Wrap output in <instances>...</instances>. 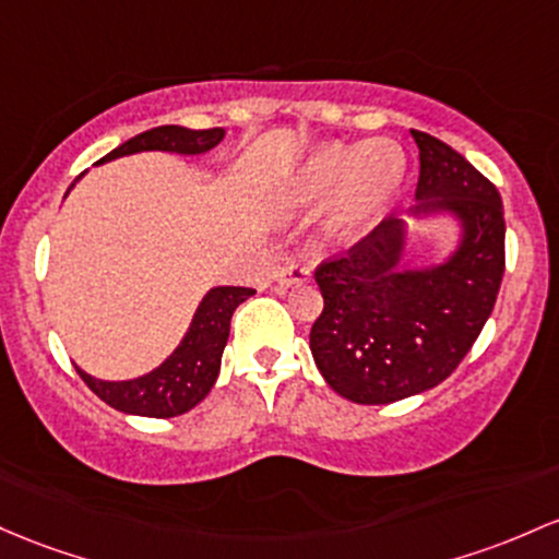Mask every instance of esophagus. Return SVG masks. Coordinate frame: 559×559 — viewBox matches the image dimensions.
<instances>
[{"instance_id": "obj_1", "label": "esophagus", "mask_w": 559, "mask_h": 559, "mask_svg": "<svg viewBox=\"0 0 559 559\" xmlns=\"http://www.w3.org/2000/svg\"><path fill=\"white\" fill-rule=\"evenodd\" d=\"M310 278H312L310 270L305 267V265H297V262H286V265L278 270V275H275V281H278L281 289H289V286L308 284Z\"/></svg>"}]
</instances>
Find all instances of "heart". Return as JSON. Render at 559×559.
<instances>
[{
  "label": "heart",
  "instance_id": "heart-1",
  "mask_svg": "<svg viewBox=\"0 0 559 559\" xmlns=\"http://www.w3.org/2000/svg\"><path fill=\"white\" fill-rule=\"evenodd\" d=\"M408 158L395 140L323 143L270 180L262 206L273 217H302L329 201L321 238L347 249L364 241L406 182Z\"/></svg>",
  "mask_w": 559,
  "mask_h": 559
}]
</instances>
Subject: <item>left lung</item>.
Returning <instances> with one entry per match:
<instances>
[{
    "instance_id": "left-lung-1",
    "label": "left lung",
    "mask_w": 559,
    "mask_h": 559,
    "mask_svg": "<svg viewBox=\"0 0 559 559\" xmlns=\"http://www.w3.org/2000/svg\"><path fill=\"white\" fill-rule=\"evenodd\" d=\"M411 138L419 148L416 206L316 273L323 312L310 329L312 360L331 390L364 406L449 379L486 326L504 275L499 190L443 140L419 130ZM411 222L453 224L452 249L414 266Z\"/></svg>"
}]
</instances>
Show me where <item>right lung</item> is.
<instances>
[{
    "mask_svg": "<svg viewBox=\"0 0 559 559\" xmlns=\"http://www.w3.org/2000/svg\"><path fill=\"white\" fill-rule=\"evenodd\" d=\"M223 138V127H214V130H188V127L177 124L153 127V130L121 143L97 164L116 162L121 156H134V153L145 151L201 156V153L217 148ZM79 180L82 177H76V182ZM73 186L66 190V195L71 193ZM251 294L254 289H247V286H212L201 297L180 345L143 377L97 379L76 366L79 377L87 382V388L100 401H106L110 408L121 411V414L151 416V419H171V416L186 414V411L199 406L217 382L219 360H223V349L228 345L233 310L247 302Z\"/></svg>",
    "mask_w": 559,
    "mask_h": 559,
    "instance_id": "right-lung-1",
    "label": "right lung"
}]
</instances>
